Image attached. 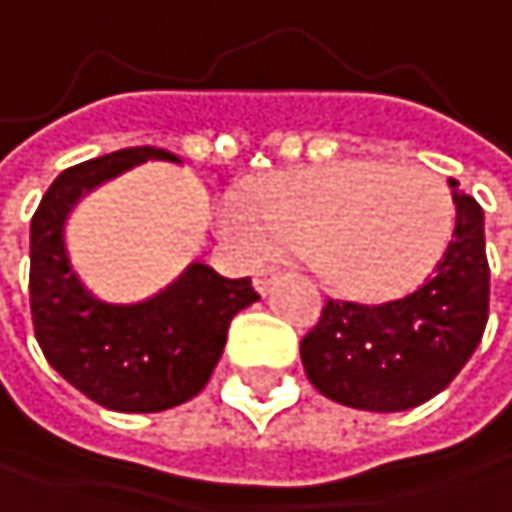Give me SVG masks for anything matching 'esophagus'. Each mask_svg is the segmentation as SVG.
<instances>
[{"label":"esophagus","instance_id":"1","mask_svg":"<svg viewBox=\"0 0 512 512\" xmlns=\"http://www.w3.org/2000/svg\"><path fill=\"white\" fill-rule=\"evenodd\" d=\"M274 277H277V268H274V265H259V268H256V277H253V283H256V289L265 295V292L271 289Z\"/></svg>","mask_w":512,"mask_h":512}]
</instances>
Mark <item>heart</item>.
I'll return each mask as SVG.
<instances>
[{
  "instance_id": "1",
  "label": "heart",
  "mask_w": 512,
  "mask_h": 512,
  "mask_svg": "<svg viewBox=\"0 0 512 512\" xmlns=\"http://www.w3.org/2000/svg\"><path fill=\"white\" fill-rule=\"evenodd\" d=\"M259 241L277 253H316L353 292H386L434 265L456 205L443 177L383 162H335L259 186L250 205Z\"/></svg>"
}]
</instances>
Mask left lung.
I'll return each mask as SVG.
<instances>
[{
    "label": "left lung",
    "mask_w": 512,
    "mask_h": 512,
    "mask_svg": "<svg viewBox=\"0 0 512 512\" xmlns=\"http://www.w3.org/2000/svg\"><path fill=\"white\" fill-rule=\"evenodd\" d=\"M456 229L413 292L359 304L326 298L301 338L307 380L326 398L374 413L410 410L443 392L474 356L489 319L483 208L456 189Z\"/></svg>",
    "instance_id": "obj_1"
}]
</instances>
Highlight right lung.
Wrapping results in <instances>:
<instances>
[{
    "label": "right lung",
    "mask_w": 512,
    "mask_h": 512,
    "mask_svg": "<svg viewBox=\"0 0 512 512\" xmlns=\"http://www.w3.org/2000/svg\"><path fill=\"white\" fill-rule=\"evenodd\" d=\"M174 153L126 147L62 171L29 229V307L44 359L90 401L120 413H156L199 395L211 380L238 310L259 301L250 277L229 280L196 262L138 304H105L69 265L62 223L102 180Z\"/></svg>",
    "instance_id": "obj_1"
}]
</instances>
